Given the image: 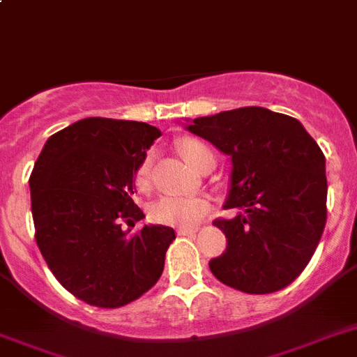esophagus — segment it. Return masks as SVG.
Listing matches in <instances>:
<instances>
[{"mask_svg": "<svg viewBox=\"0 0 357 357\" xmlns=\"http://www.w3.org/2000/svg\"><path fill=\"white\" fill-rule=\"evenodd\" d=\"M196 232H197V227H179L178 229L179 236H190V234H196Z\"/></svg>", "mask_w": 357, "mask_h": 357, "instance_id": "1", "label": "esophagus"}]
</instances>
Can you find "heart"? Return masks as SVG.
<instances>
[{
    "label": "heart",
    "mask_w": 357,
    "mask_h": 357,
    "mask_svg": "<svg viewBox=\"0 0 357 357\" xmlns=\"http://www.w3.org/2000/svg\"><path fill=\"white\" fill-rule=\"evenodd\" d=\"M178 149L190 167L196 165V161L202 158L203 152H208V149L203 143L196 142V139H185V142L179 143ZM151 163L152 154H146L142 163H139V167H137L134 179H136V185L139 188H145L149 185ZM206 211H208V205H206L205 199H199V197L165 196L152 203L149 212H151L152 221H155V223L190 227V225H196L197 221L202 220Z\"/></svg>",
    "instance_id": "heart-1"
}]
</instances>
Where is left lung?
Instances as JSON below:
<instances>
[{"label":"left lung","instance_id":"left-lung-1","mask_svg":"<svg viewBox=\"0 0 357 357\" xmlns=\"http://www.w3.org/2000/svg\"><path fill=\"white\" fill-rule=\"evenodd\" d=\"M229 155L230 220H215L227 250L211 272L247 294H271L301 274L326 223L325 155L296 118L241 107L185 125Z\"/></svg>","mask_w":357,"mask_h":357}]
</instances>
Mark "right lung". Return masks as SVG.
<instances>
[{
  "label": "right lung",
  "mask_w": 357,
  "mask_h": 357,
  "mask_svg": "<svg viewBox=\"0 0 357 357\" xmlns=\"http://www.w3.org/2000/svg\"><path fill=\"white\" fill-rule=\"evenodd\" d=\"M161 136L143 121L85 118L47 139L31 174L36 241L65 289L101 308L130 303L160 280L176 239L165 225L134 227V176Z\"/></svg>",
  "instance_id": "obj_1"
}]
</instances>
